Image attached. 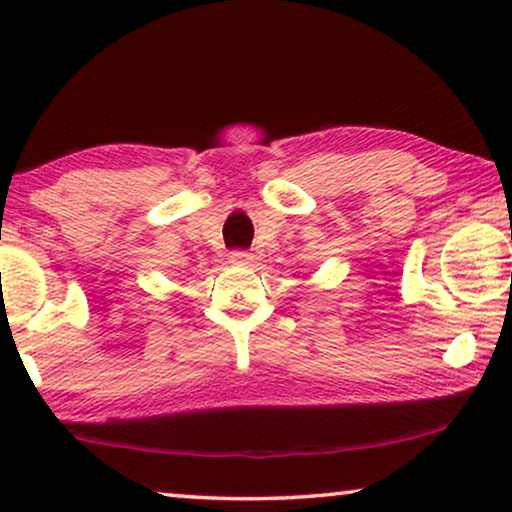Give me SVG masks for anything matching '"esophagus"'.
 <instances>
[{
    "label": "esophagus",
    "instance_id": "34e87169",
    "mask_svg": "<svg viewBox=\"0 0 512 512\" xmlns=\"http://www.w3.org/2000/svg\"><path fill=\"white\" fill-rule=\"evenodd\" d=\"M230 261L233 263H237V265H249L251 261H254V256L249 254V251H242V249H235V251H230Z\"/></svg>",
    "mask_w": 512,
    "mask_h": 512
}]
</instances>
